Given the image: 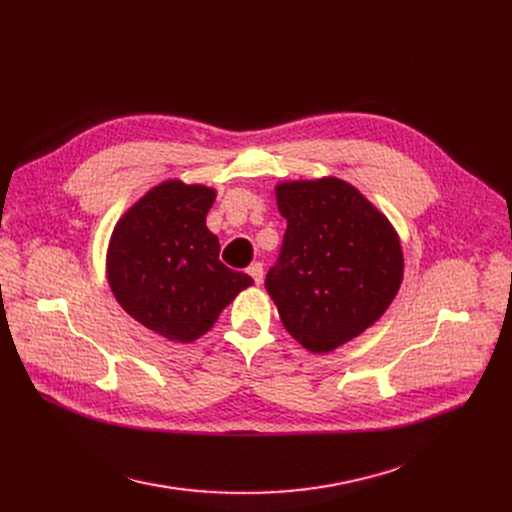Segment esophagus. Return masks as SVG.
I'll return each instance as SVG.
<instances>
[{
  "label": "esophagus",
  "instance_id": "esophagus-1",
  "mask_svg": "<svg viewBox=\"0 0 512 512\" xmlns=\"http://www.w3.org/2000/svg\"><path fill=\"white\" fill-rule=\"evenodd\" d=\"M247 272H249V276L253 278V282H255L257 286L263 282V265H261V263H251Z\"/></svg>",
  "mask_w": 512,
  "mask_h": 512
}]
</instances>
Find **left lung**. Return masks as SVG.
I'll use <instances>...</instances> for the list:
<instances>
[{"instance_id": "left-lung-1", "label": "left lung", "mask_w": 512, "mask_h": 512, "mask_svg": "<svg viewBox=\"0 0 512 512\" xmlns=\"http://www.w3.org/2000/svg\"><path fill=\"white\" fill-rule=\"evenodd\" d=\"M286 232L265 276L284 328L311 353L357 338L390 307L402 282L392 224L340 178L276 186Z\"/></svg>"}]
</instances>
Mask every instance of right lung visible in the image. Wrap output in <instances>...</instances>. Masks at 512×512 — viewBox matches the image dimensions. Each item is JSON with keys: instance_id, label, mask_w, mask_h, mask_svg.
<instances>
[{"instance_id": "1", "label": "right lung", "mask_w": 512, "mask_h": 512, "mask_svg": "<svg viewBox=\"0 0 512 512\" xmlns=\"http://www.w3.org/2000/svg\"><path fill=\"white\" fill-rule=\"evenodd\" d=\"M213 188L166 180L134 203L114 228L107 282L122 309L172 342H193L253 278L220 261L205 226Z\"/></svg>"}]
</instances>
